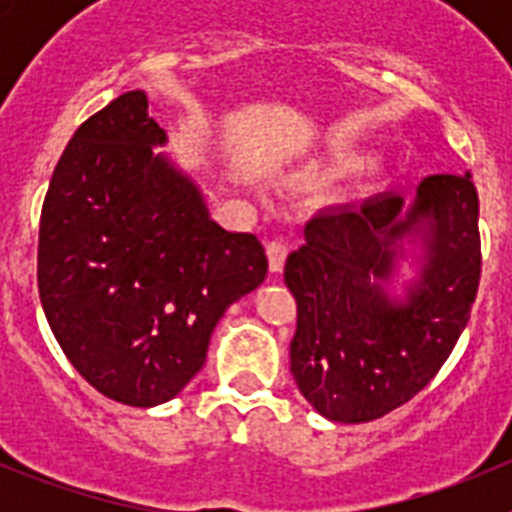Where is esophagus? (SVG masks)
I'll list each match as a JSON object with an SVG mask.
<instances>
[{
  "label": "esophagus",
  "mask_w": 512,
  "mask_h": 512,
  "mask_svg": "<svg viewBox=\"0 0 512 512\" xmlns=\"http://www.w3.org/2000/svg\"><path fill=\"white\" fill-rule=\"evenodd\" d=\"M287 246L282 241H271L266 246V256H269V269L271 271H282L284 269V261H287Z\"/></svg>",
  "instance_id": "obj_1"
}]
</instances>
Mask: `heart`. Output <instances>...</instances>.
Instances as JSON below:
<instances>
[{"instance_id": "1", "label": "heart", "mask_w": 512, "mask_h": 512, "mask_svg": "<svg viewBox=\"0 0 512 512\" xmlns=\"http://www.w3.org/2000/svg\"><path fill=\"white\" fill-rule=\"evenodd\" d=\"M377 164V153L366 146H330L323 153H315L300 166V179L305 182H328V179H341V176H354L361 171L372 169Z\"/></svg>"}]
</instances>
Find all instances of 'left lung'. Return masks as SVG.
I'll return each mask as SVG.
<instances>
[{"label": "left lung", "instance_id": "left-lung-1", "mask_svg": "<svg viewBox=\"0 0 512 512\" xmlns=\"http://www.w3.org/2000/svg\"><path fill=\"white\" fill-rule=\"evenodd\" d=\"M419 277L389 295L404 246ZM479 197L472 174H433L415 200L384 192L305 225V246L284 264L297 300L289 361L323 418L369 423L413 400L454 351L479 287Z\"/></svg>", "mask_w": 512, "mask_h": 512}]
</instances>
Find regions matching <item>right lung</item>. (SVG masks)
<instances>
[{"mask_svg":"<svg viewBox=\"0 0 512 512\" xmlns=\"http://www.w3.org/2000/svg\"><path fill=\"white\" fill-rule=\"evenodd\" d=\"M164 143L146 92L120 94L69 140L40 212L53 336L94 390L133 408L187 387L225 310L269 269L259 238L220 228L192 176L156 153Z\"/></svg>","mask_w":512,"mask_h":512,"instance_id":"add662e5","label":"right lung"}]
</instances>
